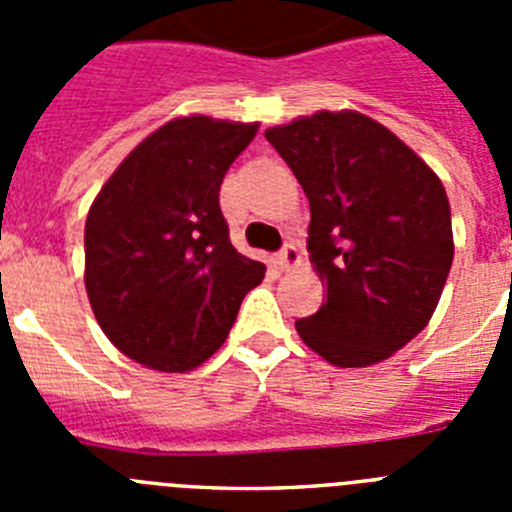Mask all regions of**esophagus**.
<instances>
[{"instance_id": "1", "label": "esophagus", "mask_w": 512, "mask_h": 512, "mask_svg": "<svg viewBox=\"0 0 512 512\" xmlns=\"http://www.w3.org/2000/svg\"><path fill=\"white\" fill-rule=\"evenodd\" d=\"M277 264L282 271H289L292 266L300 264V248H297L295 243H287V246L277 253Z\"/></svg>"}]
</instances>
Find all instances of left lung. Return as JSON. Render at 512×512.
<instances>
[{
	"mask_svg": "<svg viewBox=\"0 0 512 512\" xmlns=\"http://www.w3.org/2000/svg\"><path fill=\"white\" fill-rule=\"evenodd\" d=\"M310 200L307 251L325 302L295 323L336 366H369L428 325L454 261L441 179L361 112H315L266 130Z\"/></svg>",
	"mask_w": 512,
	"mask_h": 512,
	"instance_id": "obj_1",
	"label": "left lung"
}]
</instances>
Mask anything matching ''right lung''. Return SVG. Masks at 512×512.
Here are the masks:
<instances>
[{"mask_svg": "<svg viewBox=\"0 0 512 512\" xmlns=\"http://www.w3.org/2000/svg\"><path fill=\"white\" fill-rule=\"evenodd\" d=\"M259 122L176 117L99 189L84 228L87 295L104 336L158 372L223 346L266 266L238 253L220 210L225 171Z\"/></svg>", "mask_w": 512, "mask_h": 512, "instance_id": "add662e5", "label": "right lung"}]
</instances>
